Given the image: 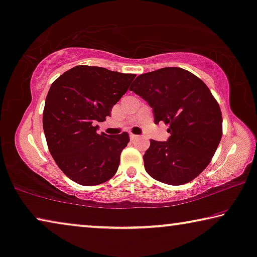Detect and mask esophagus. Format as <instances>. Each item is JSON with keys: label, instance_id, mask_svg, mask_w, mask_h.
I'll return each instance as SVG.
<instances>
[{"label": "esophagus", "instance_id": "34e87169", "mask_svg": "<svg viewBox=\"0 0 257 257\" xmlns=\"http://www.w3.org/2000/svg\"><path fill=\"white\" fill-rule=\"evenodd\" d=\"M129 137H130V140H135V139H137V135H134V134H129Z\"/></svg>", "mask_w": 257, "mask_h": 257}]
</instances>
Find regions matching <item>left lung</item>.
Returning <instances> with one entry per match:
<instances>
[{"label":"left lung","instance_id":"obj_1","mask_svg":"<svg viewBox=\"0 0 257 257\" xmlns=\"http://www.w3.org/2000/svg\"><path fill=\"white\" fill-rule=\"evenodd\" d=\"M130 91L152 108L155 123L170 125L166 142L151 140L144 167L153 179L180 186L197 177L211 162L221 140L223 118L209 87L181 68L140 75Z\"/></svg>","mask_w":257,"mask_h":257}]
</instances>
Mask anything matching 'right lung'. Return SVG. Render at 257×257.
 <instances>
[{
  "label": "right lung",
  "mask_w": 257,
  "mask_h": 257,
  "mask_svg": "<svg viewBox=\"0 0 257 257\" xmlns=\"http://www.w3.org/2000/svg\"><path fill=\"white\" fill-rule=\"evenodd\" d=\"M136 75L101 67L77 66L51 85L43 125L49 152L72 181L95 186L116 173L128 133L98 134L97 122L110 116Z\"/></svg>",
  "instance_id": "add662e5"
}]
</instances>
